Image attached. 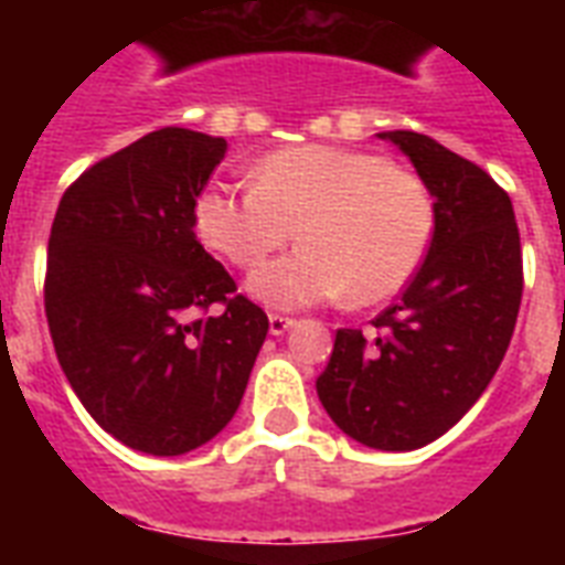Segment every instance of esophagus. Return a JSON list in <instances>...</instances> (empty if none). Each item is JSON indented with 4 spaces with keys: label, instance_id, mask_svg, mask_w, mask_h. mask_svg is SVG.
I'll list each match as a JSON object with an SVG mask.
<instances>
[{
    "label": "esophagus",
    "instance_id": "esophagus-1",
    "mask_svg": "<svg viewBox=\"0 0 565 565\" xmlns=\"http://www.w3.org/2000/svg\"><path fill=\"white\" fill-rule=\"evenodd\" d=\"M292 326H296V319H290V317H278V313H273V317H269V334L273 337L287 334Z\"/></svg>",
    "mask_w": 565,
    "mask_h": 565
}]
</instances>
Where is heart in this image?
I'll return each instance as SVG.
<instances>
[{
    "instance_id": "obj_1",
    "label": "heart",
    "mask_w": 565,
    "mask_h": 565,
    "mask_svg": "<svg viewBox=\"0 0 565 565\" xmlns=\"http://www.w3.org/2000/svg\"><path fill=\"white\" fill-rule=\"evenodd\" d=\"M195 234L239 269H255L299 237L292 255L260 266L248 292L269 308L296 310L340 299H390L434 234V202L416 175L384 154L343 146H292L260 158L252 188L211 184L195 195Z\"/></svg>"
}]
</instances>
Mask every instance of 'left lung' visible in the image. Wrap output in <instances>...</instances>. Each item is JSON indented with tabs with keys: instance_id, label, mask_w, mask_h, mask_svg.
<instances>
[{
	"instance_id": "1",
	"label": "left lung",
	"mask_w": 565,
	"mask_h": 565,
	"mask_svg": "<svg viewBox=\"0 0 565 565\" xmlns=\"http://www.w3.org/2000/svg\"><path fill=\"white\" fill-rule=\"evenodd\" d=\"M434 195V237L402 299L340 328L317 393L334 425L381 451H413L463 419L504 361L522 305V246L510 195L428 135L381 131Z\"/></svg>"
}]
</instances>
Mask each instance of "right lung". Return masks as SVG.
I'll use <instances>...</instances> for the list:
<instances>
[{"mask_svg":"<svg viewBox=\"0 0 565 565\" xmlns=\"http://www.w3.org/2000/svg\"><path fill=\"white\" fill-rule=\"evenodd\" d=\"M228 143L161 128L82 172L46 257L49 334L66 381L110 437L175 457L237 413L269 331L195 239L193 204ZM222 303V315H207Z\"/></svg>","mask_w":565,"mask_h":565,"instance_id":"obj_1","label":"right lung"}]
</instances>
